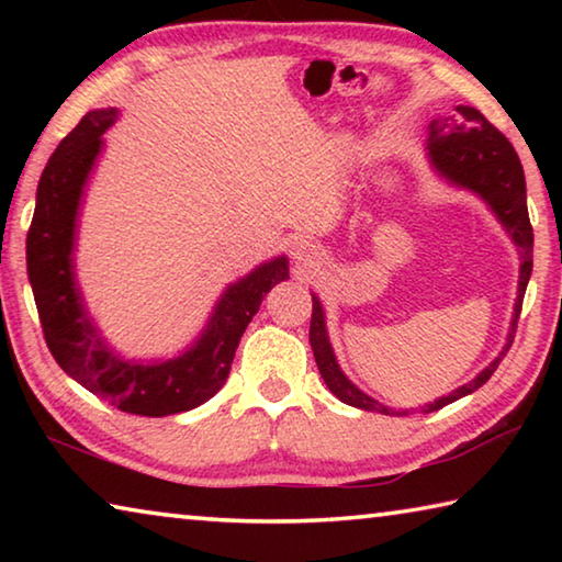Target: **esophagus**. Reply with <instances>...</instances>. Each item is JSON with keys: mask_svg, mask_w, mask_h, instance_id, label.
Masks as SVG:
<instances>
[{"mask_svg": "<svg viewBox=\"0 0 562 562\" xmlns=\"http://www.w3.org/2000/svg\"><path fill=\"white\" fill-rule=\"evenodd\" d=\"M290 255H292V260H294V268L302 270V272L310 270L312 265L319 260L317 245L312 243V240H307V237H300V240H294L292 247H290Z\"/></svg>", "mask_w": 562, "mask_h": 562, "instance_id": "34e87169", "label": "esophagus"}]
</instances>
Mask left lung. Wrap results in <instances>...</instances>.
<instances>
[{
    "instance_id": "obj_1",
    "label": "left lung",
    "mask_w": 562,
    "mask_h": 562,
    "mask_svg": "<svg viewBox=\"0 0 562 562\" xmlns=\"http://www.w3.org/2000/svg\"><path fill=\"white\" fill-rule=\"evenodd\" d=\"M459 116L431 121L429 126V160L436 173L449 180L456 188L471 190L486 203L501 225L506 227L510 240L516 243L520 252V278H518V297L516 307H513L510 331L506 347L501 349V355L483 369V372L473 379V382L463 384L451 392L449 396L436 398L434 404L424 408L426 414L439 412L441 406L456 402L465 394H473L475 389L483 386L496 372L501 359L506 357V351L513 345L516 337L520 307H522V294H526L530 272H532V227L528 217V203H526V176H522L520 158L516 148L510 146V140L503 133L486 121V116L473 106H456ZM310 345L315 351V361L322 379L329 386V392L335 394L339 402L349 406L364 408V412H379L386 416H394L396 412L379 404L376 398L367 396L359 386H355L341 372L335 357V349L329 345L327 335V322L325 310L317 294H312V322H310Z\"/></svg>"
}]
</instances>
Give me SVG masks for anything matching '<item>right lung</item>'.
Wrapping results in <instances>:
<instances>
[{
	"label": "right lung",
	"mask_w": 562,
	"mask_h": 562,
	"mask_svg": "<svg viewBox=\"0 0 562 562\" xmlns=\"http://www.w3.org/2000/svg\"><path fill=\"white\" fill-rule=\"evenodd\" d=\"M116 119V109L89 111L56 146L36 188L26 235V272L46 347L66 374L126 414L190 412L221 392L243 331L258 315L265 294L290 278V262L280 255L233 282L217 300L203 335L183 355L164 361L119 357L91 322L74 274L83 186L103 148L101 136Z\"/></svg>",
	"instance_id": "right-lung-1"
}]
</instances>
